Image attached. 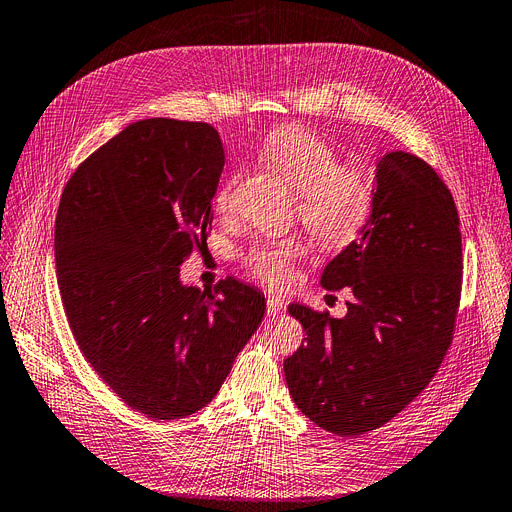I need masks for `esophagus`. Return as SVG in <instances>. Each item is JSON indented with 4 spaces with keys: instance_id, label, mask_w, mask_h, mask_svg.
Here are the masks:
<instances>
[{
    "instance_id": "esophagus-1",
    "label": "esophagus",
    "mask_w": 512,
    "mask_h": 512,
    "mask_svg": "<svg viewBox=\"0 0 512 512\" xmlns=\"http://www.w3.org/2000/svg\"><path fill=\"white\" fill-rule=\"evenodd\" d=\"M283 300L281 298H277V296H269V300H267V315L269 317H279L281 313H283Z\"/></svg>"
}]
</instances>
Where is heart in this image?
I'll use <instances>...</instances> for the list:
<instances>
[{
    "mask_svg": "<svg viewBox=\"0 0 512 512\" xmlns=\"http://www.w3.org/2000/svg\"><path fill=\"white\" fill-rule=\"evenodd\" d=\"M260 157L298 193L302 222L327 248H342L355 239L370 218L374 203L372 178L355 166H338L336 151L302 128L283 126L264 136ZM231 182L218 195V206L229 201ZM306 254L298 237L262 241L245 256L250 271L275 288L294 279V262Z\"/></svg>",
    "mask_w": 512,
    "mask_h": 512,
    "instance_id": "heart-1",
    "label": "heart"
}]
</instances>
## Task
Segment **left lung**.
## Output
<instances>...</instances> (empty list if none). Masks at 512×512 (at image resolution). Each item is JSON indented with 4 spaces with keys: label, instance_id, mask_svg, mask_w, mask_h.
Masks as SVG:
<instances>
[{
    "label": "left lung",
    "instance_id": "left-lung-1",
    "mask_svg": "<svg viewBox=\"0 0 512 512\" xmlns=\"http://www.w3.org/2000/svg\"><path fill=\"white\" fill-rule=\"evenodd\" d=\"M325 290L351 288L342 319L292 302L306 344L283 361L298 410L355 437L395 418L431 382L452 344L462 235L452 193L420 157L378 159L372 212L327 262Z\"/></svg>",
    "mask_w": 512,
    "mask_h": 512
}]
</instances>
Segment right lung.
Here are the masks:
<instances>
[{"label": "right lung", "instance_id": "obj_1", "mask_svg": "<svg viewBox=\"0 0 512 512\" xmlns=\"http://www.w3.org/2000/svg\"><path fill=\"white\" fill-rule=\"evenodd\" d=\"M222 168L210 124L151 117L92 153L60 197L54 256L71 332L94 372L147 418L206 407L267 309L233 277L214 294L180 279L212 227Z\"/></svg>", "mask_w": 512, "mask_h": 512}]
</instances>
